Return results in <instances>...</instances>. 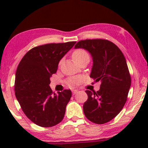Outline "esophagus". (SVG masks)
Segmentation results:
<instances>
[{
  "label": "esophagus",
  "instance_id": "esophagus-1",
  "mask_svg": "<svg viewBox=\"0 0 148 148\" xmlns=\"http://www.w3.org/2000/svg\"><path fill=\"white\" fill-rule=\"evenodd\" d=\"M72 92L73 94H75L78 92V90H72Z\"/></svg>",
  "mask_w": 148,
  "mask_h": 148
}]
</instances>
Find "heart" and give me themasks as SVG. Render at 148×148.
<instances>
[{"instance_id": "1", "label": "heart", "mask_w": 148, "mask_h": 148, "mask_svg": "<svg viewBox=\"0 0 148 148\" xmlns=\"http://www.w3.org/2000/svg\"><path fill=\"white\" fill-rule=\"evenodd\" d=\"M72 58L75 62H77L85 58H90V56H89V54L86 50L84 49H77L73 52ZM79 82L80 79L78 77L70 78L67 81V84L71 86H75V85L78 84Z\"/></svg>"}]
</instances>
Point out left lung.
Returning <instances> with one entry per match:
<instances>
[{
	"label": "left lung",
	"mask_w": 148,
	"mask_h": 148,
	"mask_svg": "<svg viewBox=\"0 0 148 148\" xmlns=\"http://www.w3.org/2000/svg\"><path fill=\"white\" fill-rule=\"evenodd\" d=\"M75 48L91 54L90 77L101 82L97 92L86 91L88 98L83 106L85 116L96 124L108 123L121 112L127 100L131 79L126 59L118 46L107 40H81Z\"/></svg>",
	"instance_id": "1"
}]
</instances>
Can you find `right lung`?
Segmentation results:
<instances>
[{"instance_id": "1", "label": "right lung", "mask_w": 148, "mask_h": 148, "mask_svg": "<svg viewBox=\"0 0 148 148\" xmlns=\"http://www.w3.org/2000/svg\"><path fill=\"white\" fill-rule=\"evenodd\" d=\"M76 42L36 46L22 58L15 73V92L21 108L38 126L50 127L62 121L71 98L70 90L53 94L50 78L58 62Z\"/></svg>"}]
</instances>
